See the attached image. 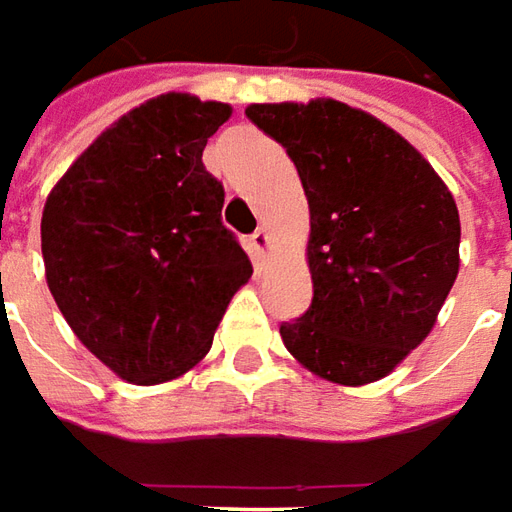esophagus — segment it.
<instances>
[{"label": "esophagus", "mask_w": 512, "mask_h": 512, "mask_svg": "<svg viewBox=\"0 0 512 512\" xmlns=\"http://www.w3.org/2000/svg\"><path fill=\"white\" fill-rule=\"evenodd\" d=\"M267 248H270V237H267V228H256L253 231V237H250V250H253V256L264 262L267 259Z\"/></svg>", "instance_id": "34e87169"}]
</instances>
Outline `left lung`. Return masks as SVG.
I'll list each match as a JSON object with an SVG mask.
<instances>
[{
    "label": "left lung",
    "mask_w": 512,
    "mask_h": 512,
    "mask_svg": "<svg viewBox=\"0 0 512 512\" xmlns=\"http://www.w3.org/2000/svg\"><path fill=\"white\" fill-rule=\"evenodd\" d=\"M250 121L295 162L308 198V311L281 325L308 372L366 386L433 331L460 267L449 187L375 115L336 99L250 104Z\"/></svg>",
    "instance_id": "1"
}]
</instances>
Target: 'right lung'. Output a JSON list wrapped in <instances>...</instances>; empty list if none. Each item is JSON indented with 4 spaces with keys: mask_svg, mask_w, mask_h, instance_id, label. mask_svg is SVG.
<instances>
[{
    "mask_svg": "<svg viewBox=\"0 0 512 512\" xmlns=\"http://www.w3.org/2000/svg\"><path fill=\"white\" fill-rule=\"evenodd\" d=\"M223 101L162 93L90 143L41 217L46 284L76 339L126 383L154 386L204 361L231 297L253 275L223 226L206 140Z\"/></svg>",
    "mask_w": 512,
    "mask_h": 512,
    "instance_id": "add662e5",
    "label": "right lung"
}]
</instances>
